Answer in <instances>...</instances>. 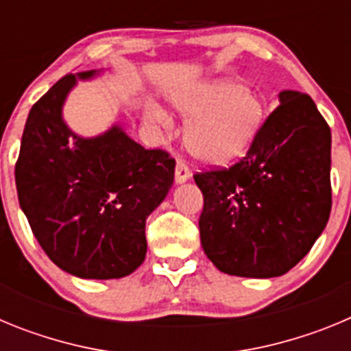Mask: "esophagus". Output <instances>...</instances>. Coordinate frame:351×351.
<instances>
[{"label": "esophagus", "mask_w": 351, "mask_h": 351, "mask_svg": "<svg viewBox=\"0 0 351 351\" xmlns=\"http://www.w3.org/2000/svg\"><path fill=\"white\" fill-rule=\"evenodd\" d=\"M190 178H191L190 169L186 167L184 161L179 160L178 165H176V182H178V184H182V182H186Z\"/></svg>", "instance_id": "1"}]
</instances>
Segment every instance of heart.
<instances>
[{
    "label": "heart",
    "mask_w": 351,
    "mask_h": 351,
    "mask_svg": "<svg viewBox=\"0 0 351 351\" xmlns=\"http://www.w3.org/2000/svg\"><path fill=\"white\" fill-rule=\"evenodd\" d=\"M169 101L188 121V153L209 165H228L246 156L267 117L263 96L235 77L181 86L169 93ZM149 114L163 125L169 123L160 105H151Z\"/></svg>",
    "instance_id": "obj_1"
}]
</instances>
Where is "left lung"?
<instances>
[{"instance_id": "8db88e82", "label": "left lung", "mask_w": 351, "mask_h": 351, "mask_svg": "<svg viewBox=\"0 0 351 351\" xmlns=\"http://www.w3.org/2000/svg\"><path fill=\"white\" fill-rule=\"evenodd\" d=\"M280 107L230 169L195 173L204 195L200 243L221 272L267 280L308 255L330 216V128L311 96Z\"/></svg>"}]
</instances>
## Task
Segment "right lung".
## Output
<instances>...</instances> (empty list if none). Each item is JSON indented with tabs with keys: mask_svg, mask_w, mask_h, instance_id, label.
Instances as JSON below:
<instances>
[{
	"mask_svg": "<svg viewBox=\"0 0 351 351\" xmlns=\"http://www.w3.org/2000/svg\"><path fill=\"white\" fill-rule=\"evenodd\" d=\"M100 73H70L33 105L15 184L31 230L58 267L82 280H119L144 262L145 219L169 195L176 161L144 149L121 125L96 137L66 125L70 91Z\"/></svg>",
	"mask_w": 351,
	"mask_h": 351,
	"instance_id": "right-lung-1",
	"label": "right lung"
}]
</instances>
